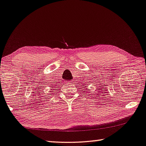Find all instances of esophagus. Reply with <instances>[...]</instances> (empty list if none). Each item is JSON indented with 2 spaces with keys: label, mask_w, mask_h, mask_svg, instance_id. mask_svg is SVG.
<instances>
[{
  "label": "esophagus",
  "mask_w": 146,
  "mask_h": 146,
  "mask_svg": "<svg viewBox=\"0 0 146 146\" xmlns=\"http://www.w3.org/2000/svg\"><path fill=\"white\" fill-rule=\"evenodd\" d=\"M68 82V84H70V85H71V84L73 83V80H70V81H69V82Z\"/></svg>",
  "instance_id": "esophagus-1"
}]
</instances>
